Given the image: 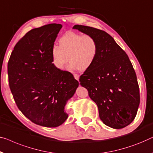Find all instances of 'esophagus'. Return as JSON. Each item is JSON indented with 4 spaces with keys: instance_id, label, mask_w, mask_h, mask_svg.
I'll list each match as a JSON object with an SVG mask.
<instances>
[{
    "instance_id": "esophagus-1",
    "label": "esophagus",
    "mask_w": 153,
    "mask_h": 153,
    "mask_svg": "<svg viewBox=\"0 0 153 153\" xmlns=\"http://www.w3.org/2000/svg\"><path fill=\"white\" fill-rule=\"evenodd\" d=\"M74 79H76V80L79 81V74H74Z\"/></svg>"
}]
</instances>
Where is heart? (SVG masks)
<instances>
[{
    "mask_svg": "<svg viewBox=\"0 0 153 153\" xmlns=\"http://www.w3.org/2000/svg\"><path fill=\"white\" fill-rule=\"evenodd\" d=\"M59 46L52 45L50 52L52 63L57 69L63 70L68 60L70 70L85 71L94 64L99 48L94 36L68 32L59 39Z\"/></svg>",
    "mask_w": 153,
    "mask_h": 153,
    "instance_id": "1",
    "label": "heart"
}]
</instances>
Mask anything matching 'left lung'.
<instances>
[{
    "instance_id": "1",
    "label": "left lung",
    "mask_w": 153,
    "mask_h": 153,
    "mask_svg": "<svg viewBox=\"0 0 153 153\" xmlns=\"http://www.w3.org/2000/svg\"><path fill=\"white\" fill-rule=\"evenodd\" d=\"M91 35L98 43L93 65L79 77L96 103L104 124L121 129L132 123L138 110L140 95L136 73L128 55L107 32L88 26L73 27Z\"/></svg>"
}]
</instances>
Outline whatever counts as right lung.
<instances>
[{"label":"right lung","mask_w":153,"mask_h":153,"mask_svg":"<svg viewBox=\"0 0 153 153\" xmlns=\"http://www.w3.org/2000/svg\"><path fill=\"white\" fill-rule=\"evenodd\" d=\"M62 27L52 23L32 29L16 44L7 64L9 85L17 107L32 122L44 127L68 118L66 102L79 82L72 73L53 65L51 48Z\"/></svg>","instance_id":"right-lung-1"}]
</instances>
